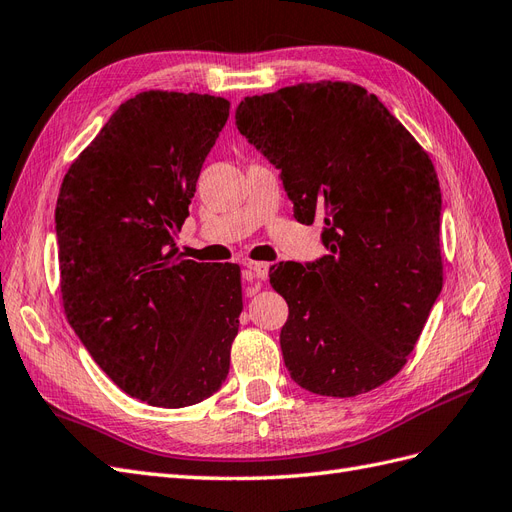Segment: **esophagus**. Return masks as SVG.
<instances>
[{
  "mask_svg": "<svg viewBox=\"0 0 512 512\" xmlns=\"http://www.w3.org/2000/svg\"><path fill=\"white\" fill-rule=\"evenodd\" d=\"M267 275H269L267 262H247L243 271V280L247 284H254V282L267 280ZM254 290H258V286H247V292H254Z\"/></svg>",
  "mask_w": 512,
  "mask_h": 512,
  "instance_id": "1",
  "label": "esophagus"
}]
</instances>
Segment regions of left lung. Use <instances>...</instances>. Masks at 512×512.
<instances>
[{
	"mask_svg": "<svg viewBox=\"0 0 512 512\" xmlns=\"http://www.w3.org/2000/svg\"><path fill=\"white\" fill-rule=\"evenodd\" d=\"M237 128L282 170L301 224L329 254L280 262V344L305 391L354 397L406 365L442 290V194L427 151L367 89L346 81L245 98Z\"/></svg>",
	"mask_w": 512,
	"mask_h": 512,
	"instance_id": "8db88e82",
	"label": "left lung"
}]
</instances>
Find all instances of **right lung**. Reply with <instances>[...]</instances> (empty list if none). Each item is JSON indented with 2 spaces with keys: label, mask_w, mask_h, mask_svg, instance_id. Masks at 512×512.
I'll return each mask as SVG.
<instances>
[{
  "label": "right lung",
  "mask_w": 512,
  "mask_h": 512,
  "mask_svg": "<svg viewBox=\"0 0 512 512\" xmlns=\"http://www.w3.org/2000/svg\"><path fill=\"white\" fill-rule=\"evenodd\" d=\"M228 111L226 98L143 91L104 123L59 190L66 318L104 374L149 406H194L230 369L241 271L175 247Z\"/></svg>",
  "instance_id": "right-lung-1"
}]
</instances>
